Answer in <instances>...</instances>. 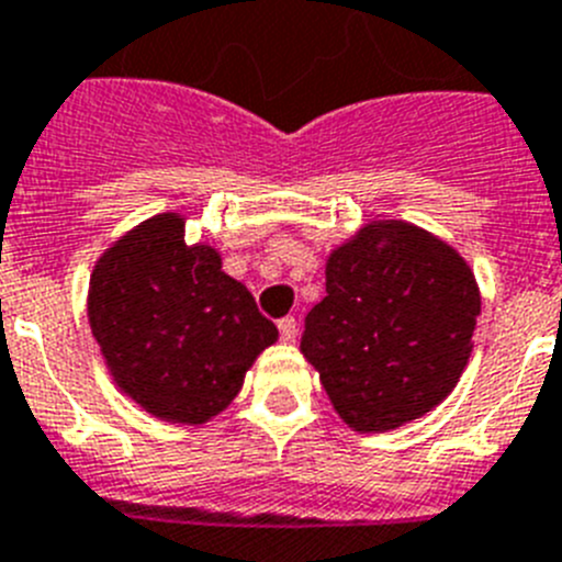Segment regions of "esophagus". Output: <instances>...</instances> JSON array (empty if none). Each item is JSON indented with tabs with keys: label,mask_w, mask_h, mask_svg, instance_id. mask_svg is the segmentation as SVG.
<instances>
[{
	"label": "esophagus",
	"mask_w": 562,
	"mask_h": 562,
	"mask_svg": "<svg viewBox=\"0 0 562 562\" xmlns=\"http://www.w3.org/2000/svg\"><path fill=\"white\" fill-rule=\"evenodd\" d=\"M277 328H280L282 341H294L296 334H300V325H296L294 316H282V319L277 322Z\"/></svg>",
	"instance_id": "obj_1"
}]
</instances>
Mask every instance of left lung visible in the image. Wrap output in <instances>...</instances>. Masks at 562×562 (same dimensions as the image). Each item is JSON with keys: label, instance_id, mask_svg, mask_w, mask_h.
Wrapping results in <instances>:
<instances>
[{"label": "left lung", "instance_id": "obj_1", "mask_svg": "<svg viewBox=\"0 0 562 562\" xmlns=\"http://www.w3.org/2000/svg\"><path fill=\"white\" fill-rule=\"evenodd\" d=\"M481 314L461 254L418 226L370 223L336 248L300 348L359 432L422 418L450 396Z\"/></svg>", "mask_w": 562, "mask_h": 562}]
</instances>
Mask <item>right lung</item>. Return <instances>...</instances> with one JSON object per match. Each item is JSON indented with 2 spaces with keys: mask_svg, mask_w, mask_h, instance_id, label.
I'll list each match as a JSON object with an SVG mask.
<instances>
[{
  "mask_svg": "<svg viewBox=\"0 0 562 562\" xmlns=\"http://www.w3.org/2000/svg\"><path fill=\"white\" fill-rule=\"evenodd\" d=\"M87 316L112 379L135 404L178 424L217 416L277 325L223 271L212 246L183 243V217L155 214L101 254Z\"/></svg>",
  "mask_w": 562,
  "mask_h": 562,
  "instance_id": "1",
  "label": "right lung"
}]
</instances>
